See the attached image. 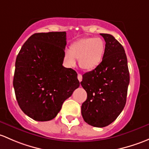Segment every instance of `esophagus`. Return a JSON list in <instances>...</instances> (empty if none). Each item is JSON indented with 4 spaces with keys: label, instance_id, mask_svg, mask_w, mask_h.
Returning <instances> with one entry per match:
<instances>
[{
    "label": "esophagus",
    "instance_id": "34e87169",
    "mask_svg": "<svg viewBox=\"0 0 149 149\" xmlns=\"http://www.w3.org/2000/svg\"><path fill=\"white\" fill-rule=\"evenodd\" d=\"M77 78H78V80H79V82H81V81H82V74H77Z\"/></svg>",
    "mask_w": 149,
    "mask_h": 149
}]
</instances>
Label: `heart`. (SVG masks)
<instances>
[{
    "instance_id": "obj_1",
    "label": "heart",
    "mask_w": 149,
    "mask_h": 149,
    "mask_svg": "<svg viewBox=\"0 0 149 149\" xmlns=\"http://www.w3.org/2000/svg\"><path fill=\"white\" fill-rule=\"evenodd\" d=\"M105 44L99 37H85L72 43L70 49L64 52V62L69 67L76 65V59L82 70L91 71L102 62Z\"/></svg>"
}]
</instances>
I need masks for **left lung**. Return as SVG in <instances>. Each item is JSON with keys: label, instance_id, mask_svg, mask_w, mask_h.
<instances>
[{"label": "left lung", "instance_id": "1", "mask_svg": "<svg viewBox=\"0 0 149 149\" xmlns=\"http://www.w3.org/2000/svg\"><path fill=\"white\" fill-rule=\"evenodd\" d=\"M105 41L102 62L96 69L82 75L80 82L87 92L81 113L89 125L102 128L120 114L126 102L130 82L126 54L114 36L100 33Z\"/></svg>", "mask_w": 149, "mask_h": 149}]
</instances>
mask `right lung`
Listing matches in <instances>:
<instances>
[{
  "mask_svg": "<svg viewBox=\"0 0 149 149\" xmlns=\"http://www.w3.org/2000/svg\"><path fill=\"white\" fill-rule=\"evenodd\" d=\"M66 32L36 33L17 55L13 87L20 108L31 118L48 121L79 86L77 74L63 67Z\"/></svg>",
  "mask_w": 149,
  "mask_h": 149,
  "instance_id": "right-lung-1",
  "label": "right lung"
}]
</instances>
